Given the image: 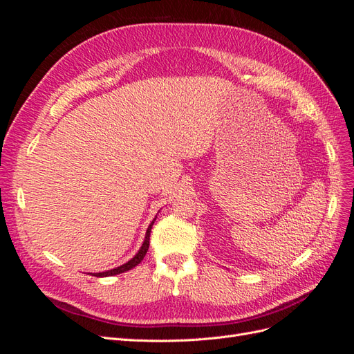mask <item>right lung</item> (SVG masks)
<instances>
[{
	"instance_id": "obj_1",
	"label": "right lung",
	"mask_w": 354,
	"mask_h": 354,
	"mask_svg": "<svg viewBox=\"0 0 354 354\" xmlns=\"http://www.w3.org/2000/svg\"><path fill=\"white\" fill-rule=\"evenodd\" d=\"M155 220H156V217L151 221V224H149V227H147L146 234H145V241H143V243H142V246H140V250H138V252L133 257L131 260H128L127 263H124V264H122V266H120V267H115V269L106 270V272H99V273H90V274H93V276H97V277L115 276V274H120V273H124V272L131 270L133 267H136L137 264H140V263H142V260L145 259V255H146L147 250H149V241H151V230H152V226H153Z\"/></svg>"
}]
</instances>
